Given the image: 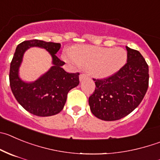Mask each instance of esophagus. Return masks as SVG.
<instances>
[{
  "label": "esophagus",
  "mask_w": 160,
  "mask_h": 160,
  "mask_svg": "<svg viewBox=\"0 0 160 160\" xmlns=\"http://www.w3.org/2000/svg\"><path fill=\"white\" fill-rule=\"evenodd\" d=\"M87 77V74H81L80 75H79V79H80V81H82L83 79Z\"/></svg>",
  "instance_id": "1"
}]
</instances>
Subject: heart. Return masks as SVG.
<instances>
[{
  "label": "heart",
  "instance_id": "1",
  "mask_svg": "<svg viewBox=\"0 0 160 160\" xmlns=\"http://www.w3.org/2000/svg\"><path fill=\"white\" fill-rule=\"evenodd\" d=\"M66 62L78 68H89L92 75L104 79L114 75L127 61V52L121 48H109L93 45H82L73 51L67 49L62 53Z\"/></svg>",
  "mask_w": 160,
  "mask_h": 160
}]
</instances>
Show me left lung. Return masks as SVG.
<instances>
[{"label":"left lung","mask_w":160,"mask_h":160,"mask_svg":"<svg viewBox=\"0 0 160 160\" xmlns=\"http://www.w3.org/2000/svg\"><path fill=\"white\" fill-rule=\"evenodd\" d=\"M127 63L108 78L93 79L95 91L89 98L92 113L106 121L120 120L132 112L148 88V66L138 51L126 47Z\"/></svg>","instance_id":"obj_1"}]
</instances>
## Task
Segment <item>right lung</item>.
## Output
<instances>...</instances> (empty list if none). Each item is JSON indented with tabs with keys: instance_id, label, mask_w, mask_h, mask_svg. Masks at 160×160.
I'll use <instances>...</instances> for the list:
<instances>
[{
	"instance_id": "right-lung-1",
	"label": "right lung",
	"mask_w": 160,
	"mask_h": 160,
	"mask_svg": "<svg viewBox=\"0 0 160 160\" xmlns=\"http://www.w3.org/2000/svg\"><path fill=\"white\" fill-rule=\"evenodd\" d=\"M45 49L51 55L52 67L34 82L20 78L18 71L25 51L31 47ZM61 44L39 39L23 41L17 47L10 65L12 92L23 109L38 117H50L62 110L67 93L79 84V73L70 74L63 70L65 62L56 56Z\"/></svg>"
}]
</instances>
